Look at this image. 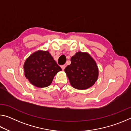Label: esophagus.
I'll use <instances>...</instances> for the list:
<instances>
[{"label": "esophagus", "mask_w": 131, "mask_h": 131, "mask_svg": "<svg viewBox=\"0 0 131 131\" xmlns=\"http://www.w3.org/2000/svg\"><path fill=\"white\" fill-rule=\"evenodd\" d=\"M65 68H66V65H65L61 66V68H62V69L63 70L64 69H65Z\"/></svg>", "instance_id": "34e87169"}]
</instances>
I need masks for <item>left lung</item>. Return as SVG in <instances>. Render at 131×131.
Returning a JSON list of instances; mask_svg holds the SVG:
<instances>
[{"label": "left lung", "mask_w": 131, "mask_h": 131, "mask_svg": "<svg viewBox=\"0 0 131 131\" xmlns=\"http://www.w3.org/2000/svg\"><path fill=\"white\" fill-rule=\"evenodd\" d=\"M70 65L65 69L70 85L77 90L91 87L97 81L99 69L96 62L87 52L79 51L72 57Z\"/></svg>", "instance_id": "1"}]
</instances>
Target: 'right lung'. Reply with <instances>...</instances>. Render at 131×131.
Wrapping results in <instances>:
<instances>
[{
  "instance_id": "1",
  "label": "right lung",
  "mask_w": 131,
  "mask_h": 131,
  "mask_svg": "<svg viewBox=\"0 0 131 131\" xmlns=\"http://www.w3.org/2000/svg\"><path fill=\"white\" fill-rule=\"evenodd\" d=\"M24 69L29 83L38 88L49 86L57 73L62 70L49 51L40 50L32 53L26 59Z\"/></svg>"
}]
</instances>
